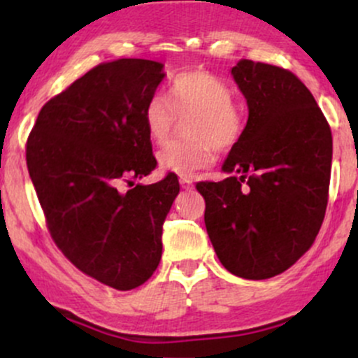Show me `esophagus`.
Segmentation results:
<instances>
[{
  "mask_svg": "<svg viewBox=\"0 0 358 358\" xmlns=\"http://www.w3.org/2000/svg\"><path fill=\"white\" fill-rule=\"evenodd\" d=\"M180 185H182L183 190H192L193 188L192 178H188V176H180Z\"/></svg>",
  "mask_w": 358,
  "mask_h": 358,
  "instance_id": "34e87169",
  "label": "esophagus"
}]
</instances>
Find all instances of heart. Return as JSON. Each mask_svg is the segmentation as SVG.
Segmentation results:
<instances>
[{
    "label": "heart",
    "instance_id": "b5f03b06",
    "mask_svg": "<svg viewBox=\"0 0 358 358\" xmlns=\"http://www.w3.org/2000/svg\"><path fill=\"white\" fill-rule=\"evenodd\" d=\"M192 139L173 143L159 151V166L170 173L190 176L208 166L215 151H231L248 131V114L234 101V90L220 77L205 71L175 76L166 85V97L153 94L143 109L148 136L165 145L176 124V117H188Z\"/></svg>",
    "mask_w": 358,
    "mask_h": 358
}]
</instances>
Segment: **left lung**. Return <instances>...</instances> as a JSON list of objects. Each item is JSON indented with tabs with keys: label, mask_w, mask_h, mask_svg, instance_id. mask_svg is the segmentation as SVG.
Returning a JSON list of instances; mask_svg holds the SVG:
<instances>
[{
	"label": "left lung",
	"mask_w": 358,
	"mask_h": 358,
	"mask_svg": "<svg viewBox=\"0 0 358 358\" xmlns=\"http://www.w3.org/2000/svg\"><path fill=\"white\" fill-rule=\"evenodd\" d=\"M232 76L248 99V131L222 182H199L205 227L222 266L268 279L315 242L328 203L331 129L306 85L276 65L242 59Z\"/></svg>",
	"instance_id": "obj_1"
}]
</instances>
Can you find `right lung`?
<instances>
[{
	"label": "right lung",
	"mask_w": 358,
	"mask_h": 358,
	"mask_svg": "<svg viewBox=\"0 0 358 358\" xmlns=\"http://www.w3.org/2000/svg\"><path fill=\"white\" fill-rule=\"evenodd\" d=\"M163 64L104 62L52 97L27 139V166L53 242L87 276L119 291L141 286L162 259L163 222L180 192L143 121Z\"/></svg>",
	"instance_id": "add662e5"
}]
</instances>
